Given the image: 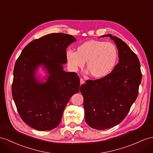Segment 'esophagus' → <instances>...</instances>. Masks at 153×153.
Returning <instances> with one entry per match:
<instances>
[{
	"label": "esophagus",
	"instance_id": "obj_1",
	"mask_svg": "<svg viewBox=\"0 0 153 153\" xmlns=\"http://www.w3.org/2000/svg\"><path fill=\"white\" fill-rule=\"evenodd\" d=\"M84 83H85V81H84V79H82V78H81V79H80V85H83V84H84Z\"/></svg>",
	"mask_w": 153,
	"mask_h": 153
}]
</instances>
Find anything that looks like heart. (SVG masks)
Returning a JSON list of instances; mask_svg holds the SVG:
<instances>
[{"mask_svg": "<svg viewBox=\"0 0 153 153\" xmlns=\"http://www.w3.org/2000/svg\"><path fill=\"white\" fill-rule=\"evenodd\" d=\"M117 50L111 42L90 40L77 47L76 52L68 50L66 53L68 63L73 71L82 68L86 62L87 73L94 78L106 77L114 68L117 60Z\"/></svg>", "mask_w": 153, "mask_h": 153, "instance_id": "b5f03b06", "label": "heart"}]
</instances>
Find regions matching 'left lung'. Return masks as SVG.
Segmentation results:
<instances>
[{
    "label": "left lung",
    "mask_w": 153,
    "mask_h": 153,
    "mask_svg": "<svg viewBox=\"0 0 153 153\" xmlns=\"http://www.w3.org/2000/svg\"><path fill=\"white\" fill-rule=\"evenodd\" d=\"M101 37L114 41L119 62L106 77L87 80L81 86L85 121L97 130L113 127L122 121L138 96L142 76L138 58L126 43L111 34Z\"/></svg>",
    "instance_id": "1"
}]
</instances>
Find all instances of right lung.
Segmentation results:
<instances>
[{
  "mask_svg": "<svg viewBox=\"0 0 153 153\" xmlns=\"http://www.w3.org/2000/svg\"><path fill=\"white\" fill-rule=\"evenodd\" d=\"M76 41L68 34H48L30 42L15 62L14 102L22 120L36 130L56 128L70 98L79 91V77L63 70L66 49ZM40 67L47 74L42 80L36 74Z\"/></svg>",
  "mask_w": 153,
  "mask_h": 153,
  "instance_id": "obj_1",
  "label": "right lung"
}]
</instances>
